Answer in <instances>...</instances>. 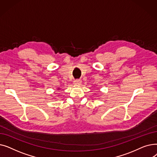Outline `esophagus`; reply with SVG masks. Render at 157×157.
<instances>
[{
    "label": "esophagus",
    "mask_w": 157,
    "mask_h": 157,
    "mask_svg": "<svg viewBox=\"0 0 157 157\" xmlns=\"http://www.w3.org/2000/svg\"><path fill=\"white\" fill-rule=\"evenodd\" d=\"M81 84V80L80 79H76V80H74V85H76V86H79Z\"/></svg>",
    "instance_id": "obj_1"
}]
</instances>
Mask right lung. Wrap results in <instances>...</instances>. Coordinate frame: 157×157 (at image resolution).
<instances>
[{
    "instance_id": "1",
    "label": "right lung",
    "mask_w": 157,
    "mask_h": 157,
    "mask_svg": "<svg viewBox=\"0 0 157 157\" xmlns=\"http://www.w3.org/2000/svg\"><path fill=\"white\" fill-rule=\"evenodd\" d=\"M59 89H60V88H58V90H59Z\"/></svg>"
}]
</instances>
